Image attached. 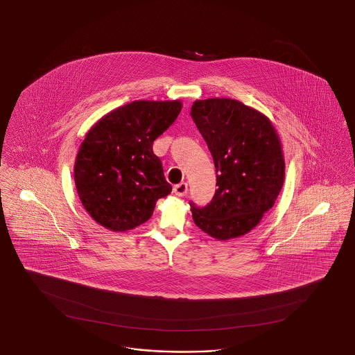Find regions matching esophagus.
I'll return each instance as SVG.
<instances>
[{"label": "esophagus", "instance_id": "obj_1", "mask_svg": "<svg viewBox=\"0 0 355 355\" xmlns=\"http://www.w3.org/2000/svg\"><path fill=\"white\" fill-rule=\"evenodd\" d=\"M173 190H174L175 196H184L187 194V184L186 182H181V184H175Z\"/></svg>", "mask_w": 355, "mask_h": 355}]
</instances>
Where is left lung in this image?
I'll return each mask as SVG.
<instances>
[{"label": "left lung", "instance_id": "left-lung-1", "mask_svg": "<svg viewBox=\"0 0 355 355\" xmlns=\"http://www.w3.org/2000/svg\"><path fill=\"white\" fill-rule=\"evenodd\" d=\"M191 118L216 169L218 190L193 220L216 240L250 232L274 206L284 181L281 140L268 116L230 98L196 101Z\"/></svg>", "mask_w": 355, "mask_h": 355}]
</instances>
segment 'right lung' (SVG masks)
<instances>
[{
  "label": "right lung",
  "mask_w": 355,
  "mask_h": 355,
  "mask_svg": "<svg viewBox=\"0 0 355 355\" xmlns=\"http://www.w3.org/2000/svg\"><path fill=\"white\" fill-rule=\"evenodd\" d=\"M180 101H135L101 118L74 162V184L87 214L112 232L149 220L171 194L153 141L181 112Z\"/></svg>",
  "instance_id": "obj_1"
}]
</instances>
